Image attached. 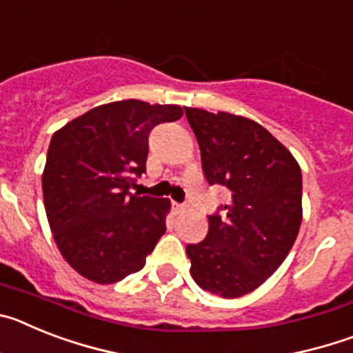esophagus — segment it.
Listing matches in <instances>:
<instances>
[{"mask_svg": "<svg viewBox=\"0 0 353 353\" xmlns=\"http://www.w3.org/2000/svg\"><path fill=\"white\" fill-rule=\"evenodd\" d=\"M173 208H174V212H183V210H185V205L173 201Z\"/></svg>", "mask_w": 353, "mask_h": 353, "instance_id": "esophagus-1", "label": "esophagus"}]
</instances>
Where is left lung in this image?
<instances>
[{
    "label": "left lung",
    "mask_w": 353,
    "mask_h": 353,
    "mask_svg": "<svg viewBox=\"0 0 353 353\" xmlns=\"http://www.w3.org/2000/svg\"><path fill=\"white\" fill-rule=\"evenodd\" d=\"M210 185L230 192L208 217L203 242L187 245L199 288L236 299L263 285L288 256L302 223V173L290 150L251 118L183 108Z\"/></svg>",
    "instance_id": "left-lung-1"
}]
</instances>
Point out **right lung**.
Listing matches in <instances>:
<instances>
[{
	"label": "right lung",
	"mask_w": 353,
	"mask_h": 353,
	"mask_svg": "<svg viewBox=\"0 0 353 353\" xmlns=\"http://www.w3.org/2000/svg\"><path fill=\"white\" fill-rule=\"evenodd\" d=\"M182 114L180 105L129 99L97 105L52 134L43 207L61 256L90 281L113 285L141 270L166 232L170 199L130 187L145 173L150 130Z\"/></svg>",
	"instance_id": "right-lung-1"
}]
</instances>
